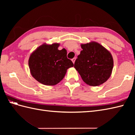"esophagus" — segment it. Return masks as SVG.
<instances>
[{"instance_id": "obj_1", "label": "esophagus", "mask_w": 135, "mask_h": 135, "mask_svg": "<svg viewBox=\"0 0 135 135\" xmlns=\"http://www.w3.org/2000/svg\"><path fill=\"white\" fill-rule=\"evenodd\" d=\"M75 60H76V58H75V57H74V58H73V59H72V61H73V62L74 64V63H75Z\"/></svg>"}]
</instances>
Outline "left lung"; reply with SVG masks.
Returning a JSON list of instances; mask_svg holds the SVG:
<instances>
[{
    "label": "left lung",
    "instance_id": "1",
    "mask_svg": "<svg viewBox=\"0 0 135 135\" xmlns=\"http://www.w3.org/2000/svg\"><path fill=\"white\" fill-rule=\"evenodd\" d=\"M82 50L75 60L74 68L86 84L97 86L110 78L114 61L111 53L96 42L81 44Z\"/></svg>",
    "mask_w": 135,
    "mask_h": 135
}]
</instances>
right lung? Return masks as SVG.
<instances>
[{
  "label": "right lung",
  "mask_w": 135,
  "mask_h": 135,
  "mask_svg": "<svg viewBox=\"0 0 135 135\" xmlns=\"http://www.w3.org/2000/svg\"><path fill=\"white\" fill-rule=\"evenodd\" d=\"M59 44H44L31 53L28 60L30 73L45 85H55L64 78L67 70L74 66L67 57L65 49L59 50Z\"/></svg>",
  "instance_id": "obj_1"
}]
</instances>
